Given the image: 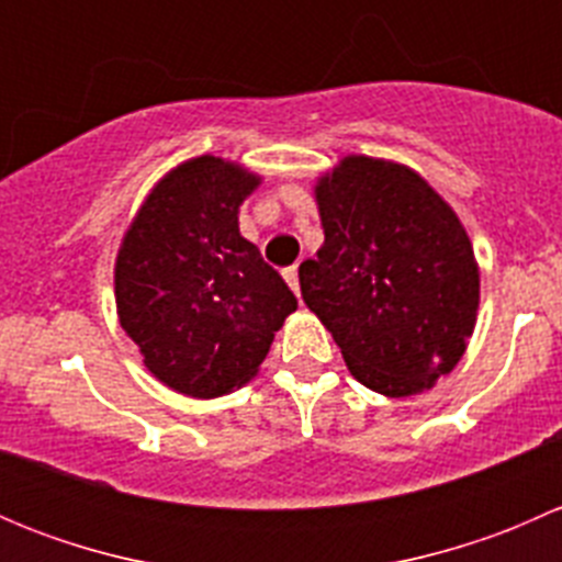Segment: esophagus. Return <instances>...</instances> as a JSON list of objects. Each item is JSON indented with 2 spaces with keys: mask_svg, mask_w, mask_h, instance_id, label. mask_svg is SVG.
I'll return each mask as SVG.
<instances>
[{
  "mask_svg": "<svg viewBox=\"0 0 562 562\" xmlns=\"http://www.w3.org/2000/svg\"><path fill=\"white\" fill-rule=\"evenodd\" d=\"M282 277H285V282L291 285V291L299 296V266H288V269L282 271Z\"/></svg>",
  "mask_w": 562,
  "mask_h": 562,
  "instance_id": "1",
  "label": "esophagus"
}]
</instances>
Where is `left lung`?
<instances>
[{"mask_svg": "<svg viewBox=\"0 0 562 562\" xmlns=\"http://www.w3.org/2000/svg\"><path fill=\"white\" fill-rule=\"evenodd\" d=\"M323 247L302 296L350 375L411 396L449 375L479 310V263L454 209L407 166L350 155L315 187Z\"/></svg>", "mask_w": 562, "mask_h": 562, "instance_id": "obj_1", "label": "left lung"}]
</instances>
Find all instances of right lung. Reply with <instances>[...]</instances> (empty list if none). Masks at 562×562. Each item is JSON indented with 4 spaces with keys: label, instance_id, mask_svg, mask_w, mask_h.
I'll return each instance as SVG.
<instances>
[{
    "label": "right lung",
    "instance_id": "add662e5",
    "mask_svg": "<svg viewBox=\"0 0 562 562\" xmlns=\"http://www.w3.org/2000/svg\"><path fill=\"white\" fill-rule=\"evenodd\" d=\"M258 184L236 162L192 157L157 181L119 247V323L146 370L179 394L245 386L299 307L239 234V206Z\"/></svg>",
    "mask_w": 562,
    "mask_h": 562
}]
</instances>
